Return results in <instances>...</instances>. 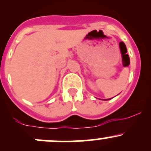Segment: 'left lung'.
<instances>
[{"label":"left lung","instance_id":"8db88e82","mask_svg":"<svg viewBox=\"0 0 151 151\" xmlns=\"http://www.w3.org/2000/svg\"><path fill=\"white\" fill-rule=\"evenodd\" d=\"M109 99H103V100H104V101H106V100H109Z\"/></svg>","mask_w":151,"mask_h":151}]
</instances>
